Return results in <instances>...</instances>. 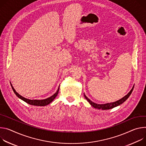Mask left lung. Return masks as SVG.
I'll return each mask as SVG.
<instances>
[{"mask_svg":"<svg viewBox=\"0 0 146 146\" xmlns=\"http://www.w3.org/2000/svg\"><path fill=\"white\" fill-rule=\"evenodd\" d=\"M134 88V85L133 86V88H132V89L130 90L126 95H125L123 98L115 102H112V103H106V104H98V103H95L94 102H93L92 101H91L89 98H88V97L84 94V96L85 99L87 100V101L89 103V104L92 106L94 108H97V109H99V110H109V109H111L114 108L115 107H117L119 105H121V104H122L123 102H125L127 99L130 95L131 94Z\"/></svg>","mask_w":146,"mask_h":146,"instance_id":"left-lung-1","label":"left lung"}]
</instances>
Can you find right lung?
I'll use <instances>...</instances> for the list:
<instances>
[{"mask_svg": "<svg viewBox=\"0 0 146 146\" xmlns=\"http://www.w3.org/2000/svg\"><path fill=\"white\" fill-rule=\"evenodd\" d=\"M11 86L12 88V89L13 90V92H14V93L15 94V95L17 96L19 99H20L21 100H23L24 102H26L27 103L30 104V105H32V106H45L48 105V104H50V103H52L54 99L56 98V96H57L58 93V91H59V88L60 86L57 90V92L52 96L49 97V98H48L46 99H43V100H30L27 98H24L22 96H21L20 94H19L17 92L15 91V90L14 89V88H13V86H12L11 84Z\"/></svg>", "mask_w": 146, "mask_h": 146, "instance_id": "1", "label": "right lung"}]
</instances>
